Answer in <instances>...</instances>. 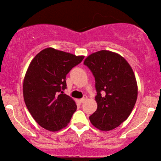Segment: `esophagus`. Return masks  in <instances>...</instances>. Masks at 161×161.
<instances>
[{"mask_svg":"<svg viewBox=\"0 0 161 161\" xmlns=\"http://www.w3.org/2000/svg\"><path fill=\"white\" fill-rule=\"evenodd\" d=\"M86 99H87V97L86 96H84V97L82 98V99H81L80 101L81 103H84Z\"/></svg>","mask_w":161,"mask_h":161,"instance_id":"34e87169","label":"esophagus"}]
</instances>
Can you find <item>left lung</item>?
Returning <instances> with one entry per match:
<instances>
[{
    "mask_svg": "<svg viewBox=\"0 0 161 161\" xmlns=\"http://www.w3.org/2000/svg\"><path fill=\"white\" fill-rule=\"evenodd\" d=\"M95 78L97 108L89 116L101 130L114 129L131 113L138 97L134 72L126 59L116 53L100 50L84 59Z\"/></svg>",
    "mask_w": 161,
    "mask_h": 161,
    "instance_id": "obj_1",
    "label": "left lung"
}]
</instances>
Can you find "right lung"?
<instances>
[{"label":"right lung","instance_id":"right-lung-1","mask_svg":"<svg viewBox=\"0 0 161 161\" xmlns=\"http://www.w3.org/2000/svg\"><path fill=\"white\" fill-rule=\"evenodd\" d=\"M84 58L47 47L30 63L23 80L24 101L35 121L46 130L66 127L77 110L75 100L62 90L66 89V75Z\"/></svg>","mask_w":161,"mask_h":161}]
</instances>
